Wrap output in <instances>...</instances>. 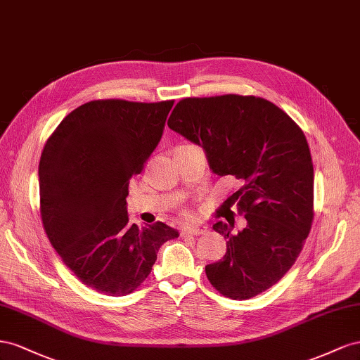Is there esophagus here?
I'll return each mask as SVG.
<instances>
[{"label": "esophagus", "instance_id": "1", "mask_svg": "<svg viewBox=\"0 0 360 360\" xmlns=\"http://www.w3.org/2000/svg\"><path fill=\"white\" fill-rule=\"evenodd\" d=\"M207 231H208L207 226H196V228L182 229L181 235H182V237H190V235H191V237H198V235H203Z\"/></svg>", "mask_w": 360, "mask_h": 360}]
</instances>
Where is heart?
<instances>
[{"mask_svg":"<svg viewBox=\"0 0 360 360\" xmlns=\"http://www.w3.org/2000/svg\"><path fill=\"white\" fill-rule=\"evenodd\" d=\"M184 217H186V219H190V212H184Z\"/></svg>","mask_w":360,"mask_h":360,"instance_id":"1","label":"heart"}]
</instances>
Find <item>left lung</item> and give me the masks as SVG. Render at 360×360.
I'll use <instances>...</instances> for the list:
<instances>
[{"label": "left lung", "mask_w": 360, "mask_h": 360, "mask_svg": "<svg viewBox=\"0 0 360 360\" xmlns=\"http://www.w3.org/2000/svg\"><path fill=\"white\" fill-rule=\"evenodd\" d=\"M167 125L202 146L211 170L232 174L241 188L226 200L237 203L248 221L212 228L226 241V255L205 266L224 297L245 300L269 290L288 271L303 249L314 220V166L300 127L258 96L186 98Z\"/></svg>", "instance_id": "8db88e82"}]
</instances>
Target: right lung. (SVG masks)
Returning <instances> with one entry per match:
<instances>
[{
    "instance_id": "right-lung-1",
    "label": "right lung",
    "mask_w": 360,
    "mask_h": 360,
    "mask_svg": "<svg viewBox=\"0 0 360 360\" xmlns=\"http://www.w3.org/2000/svg\"><path fill=\"white\" fill-rule=\"evenodd\" d=\"M172 107L173 101H90L60 122L44 148V229L68 269L98 292L136 291L161 245L179 237L162 221L131 224L127 211L129 179L157 148Z\"/></svg>"
}]
</instances>
